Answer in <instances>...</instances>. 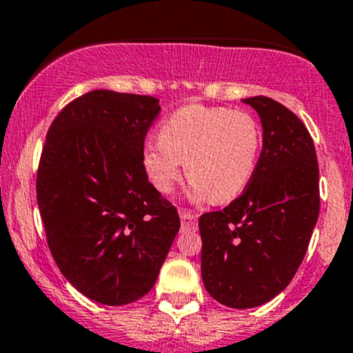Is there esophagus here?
Listing matches in <instances>:
<instances>
[{"label":"esophagus","mask_w":353,"mask_h":353,"mask_svg":"<svg viewBox=\"0 0 353 353\" xmlns=\"http://www.w3.org/2000/svg\"><path fill=\"white\" fill-rule=\"evenodd\" d=\"M179 216H181V223H183V228H186V230L196 228V219H199V216H196V214L190 212V210L181 209Z\"/></svg>","instance_id":"obj_1"}]
</instances>
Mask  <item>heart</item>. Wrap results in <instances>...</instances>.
Returning a JSON list of instances; mask_svg holds the SVG:
<instances>
[{
	"mask_svg": "<svg viewBox=\"0 0 353 353\" xmlns=\"http://www.w3.org/2000/svg\"><path fill=\"white\" fill-rule=\"evenodd\" d=\"M157 143H146L143 165L150 183L167 193L184 161L192 192L225 203L243 192L258 160L261 128L243 110L186 104L160 125Z\"/></svg>",
	"mask_w": 353,
	"mask_h": 353,
	"instance_id": "b5f03b06",
	"label": "heart"
}]
</instances>
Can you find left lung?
Masks as SVG:
<instances>
[{
  "instance_id": "8db88e82",
  "label": "left lung",
  "mask_w": 353,
  "mask_h": 353,
  "mask_svg": "<svg viewBox=\"0 0 353 353\" xmlns=\"http://www.w3.org/2000/svg\"><path fill=\"white\" fill-rule=\"evenodd\" d=\"M243 102L261 118L259 160L239 199L199 219L203 285L230 308H254L288 288L321 209L308 128L273 99L258 95Z\"/></svg>"
}]
</instances>
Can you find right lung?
Masks as SVG:
<instances>
[{"mask_svg":"<svg viewBox=\"0 0 353 353\" xmlns=\"http://www.w3.org/2000/svg\"><path fill=\"white\" fill-rule=\"evenodd\" d=\"M158 113L151 95L88 92L55 117L39 158L36 196L52 256L102 305L148 294L179 232L177 209L143 165Z\"/></svg>","mask_w":353,"mask_h":353,"instance_id":"right-lung-1","label":"right lung"}]
</instances>
